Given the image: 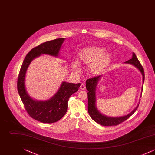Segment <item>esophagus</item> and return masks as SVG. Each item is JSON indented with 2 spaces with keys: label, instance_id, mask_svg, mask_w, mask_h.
Masks as SVG:
<instances>
[{
  "label": "esophagus",
  "instance_id": "1",
  "mask_svg": "<svg viewBox=\"0 0 155 155\" xmlns=\"http://www.w3.org/2000/svg\"><path fill=\"white\" fill-rule=\"evenodd\" d=\"M80 88L82 89V90H84V89H85L86 88V87H85V85L84 84H82L81 85H80Z\"/></svg>",
  "mask_w": 155,
  "mask_h": 155
}]
</instances>
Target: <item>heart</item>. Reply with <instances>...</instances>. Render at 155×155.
Returning <instances> with one entry per match:
<instances>
[{
	"instance_id": "b5f03b06",
	"label": "heart",
	"mask_w": 155,
	"mask_h": 155,
	"mask_svg": "<svg viewBox=\"0 0 155 155\" xmlns=\"http://www.w3.org/2000/svg\"><path fill=\"white\" fill-rule=\"evenodd\" d=\"M110 54L99 46H92L82 49L79 53L78 61L82 64L89 65V73L96 75L101 74L110 63ZM79 63L77 61L72 63V68L74 71L80 70Z\"/></svg>"
}]
</instances>
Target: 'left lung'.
Listing matches in <instances>:
<instances>
[{"mask_svg": "<svg viewBox=\"0 0 155 155\" xmlns=\"http://www.w3.org/2000/svg\"><path fill=\"white\" fill-rule=\"evenodd\" d=\"M126 64H131L134 67H135L140 71L142 75V92L143 89V85L145 80V74L143 68L138 60L137 59L135 54L133 52V56L131 59H130L129 60L124 62ZM102 75H99L96 77L88 79L86 81V88L87 89L88 91V110L89 114L91 116V117L92 118L94 121H95L97 123L103 125V126H111V125H117L121 123L122 122L124 121L127 119L129 118L131 116H132L134 112L137 110L139 103L138 104L137 106L131 111L128 114L121 116V117H109L107 116H106L100 112V111L98 110L97 106H96V86L97 85V83L100 80L101 78ZM142 95V92L140 97Z\"/></svg>", "mask_w": 155, "mask_h": 155, "instance_id": "1", "label": "left lung"}]
</instances>
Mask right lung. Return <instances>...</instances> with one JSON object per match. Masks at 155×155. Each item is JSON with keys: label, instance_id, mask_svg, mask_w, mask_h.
Segmentation results:
<instances>
[{"label": "right lung", "instance_id": "1", "mask_svg": "<svg viewBox=\"0 0 155 155\" xmlns=\"http://www.w3.org/2000/svg\"><path fill=\"white\" fill-rule=\"evenodd\" d=\"M66 38H58L48 41L35 47L25 56L23 61L17 81V89L24 107L30 116L38 121L53 123L59 121L66 114L70 97L78 91L80 83L73 84L63 81L57 92L46 101L32 98L28 94L25 82L27 69L34 59L42 54L60 57V51Z\"/></svg>", "mask_w": 155, "mask_h": 155}]
</instances>
